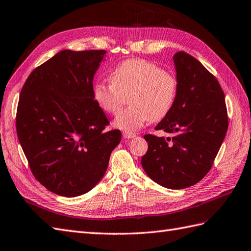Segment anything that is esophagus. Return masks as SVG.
<instances>
[{"instance_id": "34e87169", "label": "esophagus", "mask_w": 251, "mask_h": 251, "mask_svg": "<svg viewBox=\"0 0 251 251\" xmlns=\"http://www.w3.org/2000/svg\"><path fill=\"white\" fill-rule=\"evenodd\" d=\"M123 137L125 139H132L136 137V133L135 132H128V131H124L123 132Z\"/></svg>"}]
</instances>
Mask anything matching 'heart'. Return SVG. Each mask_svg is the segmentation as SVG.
<instances>
[{"label": "heart", "instance_id": "obj_1", "mask_svg": "<svg viewBox=\"0 0 251 251\" xmlns=\"http://www.w3.org/2000/svg\"><path fill=\"white\" fill-rule=\"evenodd\" d=\"M111 83L97 82L93 97L108 114H116L129 99L130 106L114 120V126L132 132L148 122L164 120L176 104L178 82L173 74L155 63L131 59L119 64L110 74Z\"/></svg>", "mask_w": 251, "mask_h": 251}]
</instances>
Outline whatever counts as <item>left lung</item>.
<instances>
[{
  "instance_id": "obj_1",
  "label": "left lung",
  "mask_w": 251,
  "mask_h": 251,
  "mask_svg": "<svg viewBox=\"0 0 251 251\" xmlns=\"http://www.w3.org/2000/svg\"><path fill=\"white\" fill-rule=\"evenodd\" d=\"M178 92L176 104L156 130L172 138L145 135L148 152L141 164L155 183L170 189L197 184L211 170L228 130L224 91L217 79L194 56H173Z\"/></svg>"
}]
</instances>
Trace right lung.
I'll use <instances>...</instances> for the list:
<instances>
[{"label": "right lung", "mask_w": 251, "mask_h": 251, "mask_svg": "<svg viewBox=\"0 0 251 251\" xmlns=\"http://www.w3.org/2000/svg\"><path fill=\"white\" fill-rule=\"evenodd\" d=\"M104 50H62L36 67L20 93L16 128L33 176L63 197L90 191L102 178L122 133L93 97Z\"/></svg>", "instance_id": "right-lung-1"}]
</instances>
